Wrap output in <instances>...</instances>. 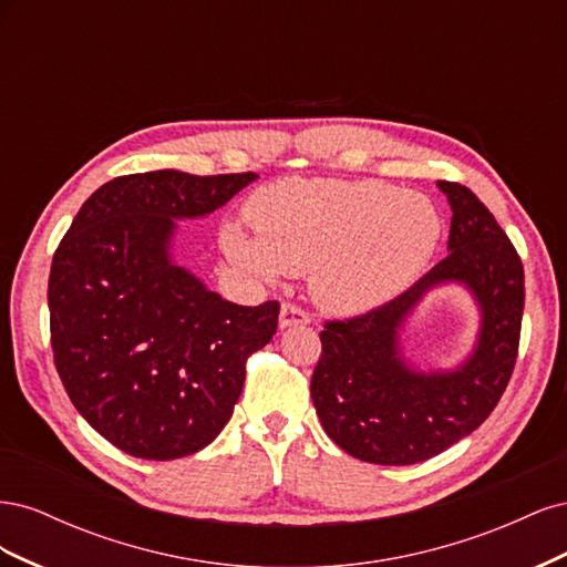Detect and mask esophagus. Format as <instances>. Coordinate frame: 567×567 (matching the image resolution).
<instances>
[{
	"instance_id": "1",
	"label": "esophagus",
	"mask_w": 567,
	"mask_h": 567,
	"mask_svg": "<svg viewBox=\"0 0 567 567\" xmlns=\"http://www.w3.org/2000/svg\"><path fill=\"white\" fill-rule=\"evenodd\" d=\"M310 323V317H307L305 310H300L298 305H290V302H284L281 305V312H279V329H290V326H305Z\"/></svg>"
}]
</instances>
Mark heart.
<instances>
[{"instance_id": "heart-1", "label": "heart", "mask_w": 567, "mask_h": 567, "mask_svg": "<svg viewBox=\"0 0 567 567\" xmlns=\"http://www.w3.org/2000/svg\"><path fill=\"white\" fill-rule=\"evenodd\" d=\"M248 219L257 238L221 231L231 260L267 281L310 271L315 300L346 317L404 293L442 238L431 198L369 179H281L250 198Z\"/></svg>"}]
</instances>
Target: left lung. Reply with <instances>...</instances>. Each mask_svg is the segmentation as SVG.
Masks as SVG:
<instances>
[{
	"label": "left lung",
	"mask_w": 567,
	"mask_h": 567,
	"mask_svg": "<svg viewBox=\"0 0 567 567\" xmlns=\"http://www.w3.org/2000/svg\"><path fill=\"white\" fill-rule=\"evenodd\" d=\"M452 208L450 255L402 296L348 321H326L312 373L317 416L340 450L379 466H409L471 435L502 400L518 357L525 305L523 262L471 188L437 182ZM466 287L481 315L470 357L426 370L403 357V331L422 298Z\"/></svg>",
	"instance_id": "left-lung-1"
}]
</instances>
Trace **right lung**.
Instances as JSON below:
<instances>
[{
    "label": "right lung",
    "mask_w": 567,
    "mask_h": 567,
    "mask_svg": "<svg viewBox=\"0 0 567 567\" xmlns=\"http://www.w3.org/2000/svg\"><path fill=\"white\" fill-rule=\"evenodd\" d=\"M255 173L125 175L82 203L54 252L49 321L68 398L136 458L196 454L221 433L246 359L277 333L279 302L221 300L175 262L177 219L215 213Z\"/></svg>",
    "instance_id": "add662e5"
}]
</instances>
